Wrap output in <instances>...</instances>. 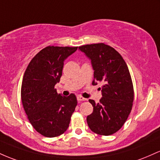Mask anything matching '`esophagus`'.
<instances>
[{"label":"esophagus","instance_id":"esophagus-1","mask_svg":"<svg viewBox=\"0 0 160 160\" xmlns=\"http://www.w3.org/2000/svg\"><path fill=\"white\" fill-rule=\"evenodd\" d=\"M77 100H78V101H79V102H81V101H85V100H87V99H86V98H83V97H82V96H78V97H77Z\"/></svg>","mask_w":160,"mask_h":160}]
</instances>
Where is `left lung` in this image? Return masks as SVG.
Returning <instances> with one entry per match:
<instances>
[{
    "label": "left lung",
    "instance_id": "8db88e82",
    "mask_svg": "<svg viewBox=\"0 0 160 160\" xmlns=\"http://www.w3.org/2000/svg\"><path fill=\"white\" fill-rule=\"evenodd\" d=\"M78 49L91 61L93 85L103 83L100 103L89 100L94 109L88 116V125L94 133L111 135L122 127L133 106L134 88L128 68L119 52L103 43L86 44Z\"/></svg>",
    "mask_w": 160,
    "mask_h": 160
}]
</instances>
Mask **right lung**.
Listing matches in <instances>:
<instances>
[{
    "instance_id": "obj_1",
    "label": "right lung",
    "mask_w": 160,
    "mask_h": 160,
    "mask_svg": "<svg viewBox=\"0 0 160 160\" xmlns=\"http://www.w3.org/2000/svg\"><path fill=\"white\" fill-rule=\"evenodd\" d=\"M78 47L48 46L32 58L23 75L21 99L33 128L47 138L63 134L77 106L74 94H57L55 85L60 82L64 60Z\"/></svg>"
}]
</instances>
